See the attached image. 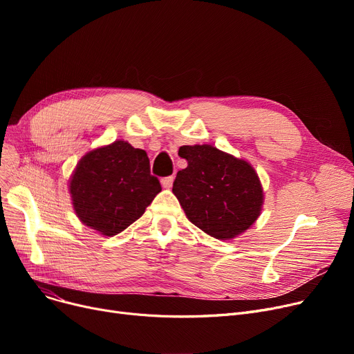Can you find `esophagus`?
Returning a JSON list of instances; mask_svg holds the SVG:
<instances>
[{"label": "esophagus", "mask_w": 354, "mask_h": 354, "mask_svg": "<svg viewBox=\"0 0 354 354\" xmlns=\"http://www.w3.org/2000/svg\"><path fill=\"white\" fill-rule=\"evenodd\" d=\"M160 183H162V187H163L165 189H169V188H172V185H174V176L163 178V179L160 180Z\"/></svg>", "instance_id": "esophagus-1"}]
</instances>
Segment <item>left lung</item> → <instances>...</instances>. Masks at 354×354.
<instances>
[{"label": "left lung", "mask_w": 354, "mask_h": 354, "mask_svg": "<svg viewBox=\"0 0 354 354\" xmlns=\"http://www.w3.org/2000/svg\"><path fill=\"white\" fill-rule=\"evenodd\" d=\"M179 156L188 166L178 172L172 192L199 230L227 241L261 215L264 191L251 163L212 145L180 146Z\"/></svg>", "instance_id": "1"}]
</instances>
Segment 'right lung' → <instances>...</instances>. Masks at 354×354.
Returning a JSON list of instances; mask_svg holds the SVG:
<instances>
[{
	"label": "right lung",
	"mask_w": 354,
	"mask_h": 354,
	"mask_svg": "<svg viewBox=\"0 0 354 354\" xmlns=\"http://www.w3.org/2000/svg\"><path fill=\"white\" fill-rule=\"evenodd\" d=\"M160 191L146 152L122 139L88 151L68 180L77 218L104 236L132 225Z\"/></svg>",
	"instance_id": "right-lung-1"
}]
</instances>
